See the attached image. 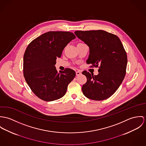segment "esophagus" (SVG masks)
I'll return each instance as SVG.
<instances>
[{
	"label": "esophagus",
	"mask_w": 146,
	"mask_h": 146,
	"mask_svg": "<svg viewBox=\"0 0 146 146\" xmlns=\"http://www.w3.org/2000/svg\"><path fill=\"white\" fill-rule=\"evenodd\" d=\"M81 74H82L81 72L80 71V70H78V71L76 72V75L77 76H80V75H81Z\"/></svg>",
	"instance_id": "34e87169"
}]
</instances>
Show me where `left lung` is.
Segmentation results:
<instances>
[{"label":"left lung","instance_id":"8db88e82","mask_svg":"<svg viewBox=\"0 0 146 146\" xmlns=\"http://www.w3.org/2000/svg\"><path fill=\"white\" fill-rule=\"evenodd\" d=\"M74 33L90 48L86 62L98 67V74L92 75L87 71L82 74L87 82L82 86L83 95L101 101L111 96L123 81L127 65V55L119 38L103 30L76 31Z\"/></svg>","mask_w":146,"mask_h":146}]
</instances>
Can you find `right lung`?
<instances>
[{
  "label": "right lung",
  "instance_id": "add662e5",
  "mask_svg": "<svg viewBox=\"0 0 146 146\" xmlns=\"http://www.w3.org/2000/svg\"><path fill=\"white\" fill-rule=\"evenodd\" d=\"M76 38L66 31H49L33 40L23 56V76L34 94L45 101L64 96L76 76L70 68L58 72L55 65L68 44Z\"/></svg>",
  "mask_w": 146,
  "mask_h": 146
}]
</instances>
